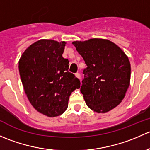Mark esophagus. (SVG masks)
<instances>
[{
	"label": "esophagus",
	"mask_w": 150,
	"mask_h": 150,
	"mask_svg": "<svg viewBox=\"0 0 150 150\" xmlns=\"http://www.w3.org/2000/svg\"><path fill=\"white\" fill-rule=\"evenodd\" d=\"M75 77H76L77 78H78L79 80H81V75H80L79 72H77V73H75Z\"/></svg>",
	"instance_id": "34e87169"
}]
</instances>
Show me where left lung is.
<instances>
[{
    "mask_svg": "<svg viewBox=\"0 0 150 150\" xmlns=\"http://www.w3.org/2000/svg\"><path fill=\"white\" fill-rule=\"evenodd\" d=\"M86 68L81 92L88 107L98 113L112 110L121 102L129 87L131 64L125 53L108 40L74 41Z\"/></svg>",
    "mask_w": 150,
    "mask_h": 150,
    "instance_id": "8db88e82",
    "label": "left lung"
}]
</instances>
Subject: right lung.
Returning <instances> with one entry per match:
<instances>
[{
    "label": "right lung",
    "instance_id": "1",
    "mask_svg": "<svg viewBox=\"0 0 150 150\" xmlns=\"http://www.w3.org/2000/svg\"><path fill=\"white\" fill-rule=\"evenodd\" d=\"M65 42L40 40L28 47L19 62L21 81L29 101L39 112L56 117L68 107L71 93L81 82L68 71L62 57Z\"/></svg>",
    "mask_w": 150,
    "mask_h": 150
}]
</instances>
